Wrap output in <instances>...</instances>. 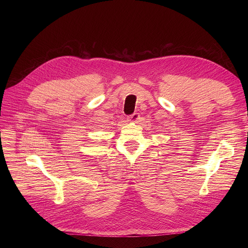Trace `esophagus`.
<instances>
[{
	"label": "esophagus",
	"instance_id": "obj_1",
	"mask_svg": "<svg viewBox=\"0 0 248 248\" xmlns=\"http://www.w3.org/2000/svg\"><path fill=\"white\" fill-rule=\"evenodd\" d=\"M139 114L138 113H133L132 115H130V116H128L127 117V120H128V122H132V123H134V122H137L138 120H139Z\"/></svg>",
	"mask_w": 248,
	"mask_h": 248
}]
</instances>
